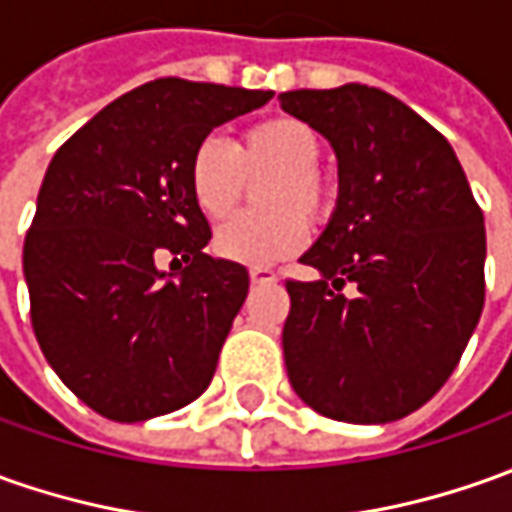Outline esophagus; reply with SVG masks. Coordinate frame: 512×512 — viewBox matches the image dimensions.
I'll list each match as a JSON object with an SVG mask.
<instances>
[{"instance_id":"obj_1","label":"esophagus","mask_w":512,"mask_h":512,"mask_svg":"<svg viewBox=\"0 0 512 512\" xmlns=\"http://www.w3.org/2000/svg\"><path fill=\"white\" fill-rule=\"evenodd\" d=\"M249 277H252V283H255V285L277 283V274H274L271 269H260V266H255V269L249 271Z\"/></svg>"}]
</instances>
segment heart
Wrapping results in <instances>:
<instances>
[{
    "instance_id": "b5f03b06",
    "label": "heart",
    "mask_w": 512,
    "mask_h": 512,
    "mask_svg": "<svg viewBox=\"0 0 512 512\" xmlns=\"http://www.w3.org/2000/svg\"><path fill=\"white\" fill-rule=\"evenodd\" d=\"M322 139L297 117L249 125L229 148L207 137L190 156L187 182L198 210L227 218L241 204L246 179L257 182L260 210L235 215L215 232V252L243 266H271L308 241V221L322 224L333 210V187L319 165Z\"/></svg>"
}]
</instances>
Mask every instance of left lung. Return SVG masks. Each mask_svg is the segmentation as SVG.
<instances>
[{"label": "left lung", "mask_w": 512, "mask_h": 512, "mask_svg": "<svg viewBox=\"0 0 512 512\" xmlns=\"http://www.w3.org/2000/svg\"><path fill=\"white\" fill-rule=\"evenodd\" d=\"M280 106L339 159L336 210L300 257L319 280L285 283L288 381L333 420H401L446 384L479 322L482 210L448 139L398 97L344 83Z\"/></svg>", "instance_id": "1"}]
</instances>
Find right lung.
<instances>
[{
	"mask_svg": "<svg viewBox=\"0 0 512 512\" xmlns=\"http://www.w3.org/2000/svg\"><path fill=\"white\" fill-rule=\"evenodd\" d=\"M271 95L159 78L52 156L24 238L30 319L52 370L97 415L139 423L210 387L249 271L204 252L212 232L187 168L212 128ZM162 251L183 255L179 278L155 269Z\"/></svg>",
	"mask_w": 512,
	"mask_h": 512,
	"instance_id": "add662e5",
	"label": "right lung"
}]
</instances>
